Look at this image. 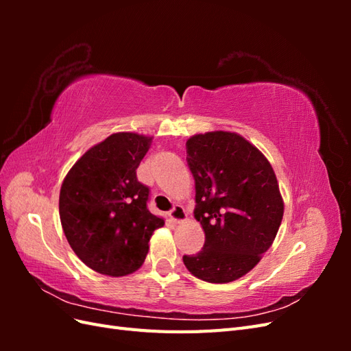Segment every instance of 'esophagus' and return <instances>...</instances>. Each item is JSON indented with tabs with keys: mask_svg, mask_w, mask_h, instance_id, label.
<instances>
[{
	"mask_svg": "<svg viewBox=\"0 0 351 351\" xmlns=\"http://www.w3.org/2000/svg\"><path fill=\"white\" fill-rule=\"evenodd\" d=\"M169 218H171L174 222H182V221H186L187 219V214L183 206L180 205H176L171 212H169Z\"/></svg>",
	"mask_w": 351,
	"mask_h": 351,
	"instance_id": "1",
	"label": "esophagus"
}]
</instances>
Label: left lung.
Segmentation results:
<instances>
[{
  "label": "left lung",
  "mask_w": 351,
  "mask_h": 351,
  "mask_svg": "<svg viewBox=\"0 0 351 351\" xmlns=\"http://www.w3.org/2000/svg\"><path fill=\"white\" fill-rule=\"evenodd\" d=\"M186 149L205 244L196 254H184L183 262L199 280L236 281L256 267L281 226L277 176L258 147L237 133L195 134Z\"/></svg>",
  "instance_id": "1"
}]
</instances>
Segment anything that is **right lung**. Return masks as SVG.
Segmentation results:
<instances>
[{
    "mask_svg": "<svg viewBox=\"0 0 351 351\" xmlns=\"http://www.w3.org/2000/svg\"><path fill=\"white\" fill-rule=\"evenodd\" d=\"M151 136L120 132L84 152L60 190V219L74 253L93 271L124 277L139 269L164 218L146 206L149 187L136 169Z\"/></svg>",
    "mask_w": 351,
    "mask_h": 351,
    "instance_id": "obj_1",
    "label": "right lung"
}]
</instances>
